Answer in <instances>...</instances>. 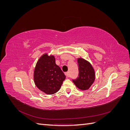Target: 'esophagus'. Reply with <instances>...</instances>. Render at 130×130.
<instances>
[{"mask_svg": "<svg viewBox=\"0 0 130 130\" xmlns=\"http://www.w3.org/2000/svg\"><path fill=\"white\" fill-rule=\"evenodd\" d=\"M64 74H65V75H66V76H67V77H69V73L68 72H66Z\"/></svg>", "mask_w": 130, "mask_h": 130, "instance_id": "obj_1", "label": "esophagus"}]
</instances>
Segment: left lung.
<instances>
[{
	"label": "left lung",
	"mask_w": 130,
	"mask_h": 130,
	"mask_svg": "<svg viewBox=\"0 0 130 130\" xmlns=\"http://www.w3.org/2000/svg\"><path fill=\"white\" fill-rule=\"evenodd\" d=\"M78 65V76L73 80L74 84L81 90L88 89L95 80L94 69L90 63L82 58L77 59Z\"/></svg>",
	"instance_id": "obj_1"
}]
</instances>
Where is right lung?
I'll return each mask as SVG.
<instances>
[{
  "mask_svg": "<svg viewBox=\"0 0 130 130\" xmlns=\"http://www.w3.org/2000/svg\"><path fill=\"white\" fill-rule=\"evenodd\" d=\"M65 78V75L56 64L53 55L44 54L39 58L35 68L34 79L41 91L49 95L57 92Z\"/></svg>",
  "mask_w": 130,
  "mask_h": 130,
  "instance_id": "add662e5",
  "label": "right lung"
}]
</instances>
